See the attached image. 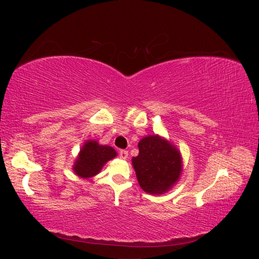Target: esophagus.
Wrapping results in <instances>:
<instances>
[{
	"label": "esophagus",
	"mask_w": 259,
	"mask_h": 259,
	"mask_svg": "<svg viewBox=\"0 0 259 259\" xmlns=\"http://www.w3.org/2000/svg\"><path fill=\"white\" fill-rule=\"evenodd\" d=\"M120 158L123 160H126L128 158V151L126 150H121L120 151Z\"/></svg>",
	"instance_id": "34e87169"
}]
</instances>
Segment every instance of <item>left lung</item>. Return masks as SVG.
Listing matches in <instances>:
<instances>
[{"mask_svg":"<svg viewBox=\"0 0 259 259\" xmlns=\"http://www.w3.org/2000/svg\"><path fill=\"white\" fill-rule=\"evenodd\" d=\"M138 148L139 153L132 159V164L142 189L155 195L169 191L183 173L179 149L158 134L140 139Z\"/></svg>","mask_w":259,"mask_h":259,"instance_id":"obj_1","label":"left lung"}]
</instances>
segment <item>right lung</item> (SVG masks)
Instances as JSON below:
<instances>
[{"mask_svg":"<svg viewBox=\"0 0 259 259\" xmlns=\"http://www.w3.org/2000/svg\"><path fill=\"white\" fill-rule=\"evenodd\" d=\"M117 155L114 149L108 145H100L96 139L86 140L81 147L72 169L76 176L88 179L96 176L105 164Z\"/></svg>","mask_w":259,"mask_h":259,"instance_id":"right-lung-1","label":"right lung"}]
</instances>
